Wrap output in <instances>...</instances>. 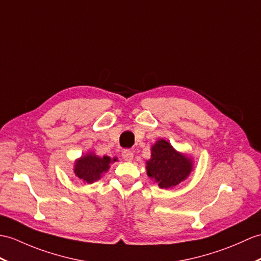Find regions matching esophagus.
Listing matches in <instances>:
<instances>
[{
	"label": "esophagus",
	"mask_w": 261,
	"mask_h": 261,
	"mask_svg": "<svg viewBox=\"0 0 261 261\" xmlns=\"http://www.w3.org/2000/svg\"><path fill=\"white\" fill-rule=\"evenodd\" d=\"M122 156L125 161H131L133 159V152L129 149H125L122 151Z\"/></svg>",
	"instance_id": "esophagus-1"
}]
</instances>
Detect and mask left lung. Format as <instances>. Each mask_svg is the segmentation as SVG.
Listing matches in <instances>:
<instances>
[{
	"mask_svg": "<svg viewBox=\"0 0 261 261\" xmlns=\"http://www.w3.org/2000/svg\"><path fill=\"white\" fill-rule=\"evenodd\" d=\"M192 167L191 158L175 151L165 139H159L151 148V158L145 168L149 177L160 188L169 189L189 177Z\"/></svg>",
	"mask_w": 261,
	"mask_h": 261,
	"instance_id": "obj_1",
	"label": "left lung"
}]
</instances>
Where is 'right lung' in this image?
<instances>
[{
  "instance_id": "right-lung-1",
  "label": "right lung",
  "mask_w": 261,
  "mask_h": 261,
  "mask_svg": "<svg viewBox=\"0 0 261 261\" xmlns=\"http://www.w3.org/2000/svg\"><path fill=\"white\" fill-rule=\"evenodd\" d=\"M114 161H117V158L111 159L108 155L98 156L93 152H89L75 161L74 173L79 179L83 180L84 182L93 184L94 181L101 178L102 173L109 170L110 163Z\"/></svg>"
}]
</instances>
